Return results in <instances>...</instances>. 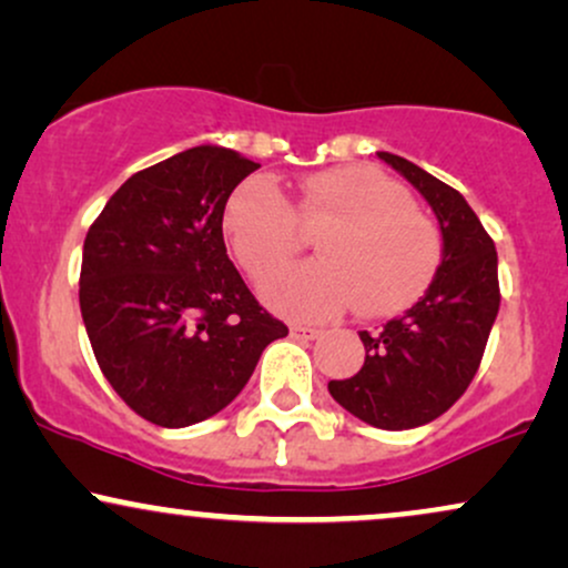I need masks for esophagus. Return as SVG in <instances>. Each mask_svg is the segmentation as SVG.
Returning a JSON list of instances; mask_svg holds the SVG:
<instances>
[{
	"label": "esophagus",
	"mask_w": 568,
	"mask_h": 568,
	"mask_svg": "<svg viewBox=\"0 0 568 568\" xmlns=\"http://www.w3.org/2000/svg\"><path fill=\"white\" fill-rule=\"evenodd\" d=\"M288 336H291L293 341H302V344H306V341H314V338H320V331H317V327L291 325V327H288Z\"/></svg>",
	"instance_id": "obj_1"
}]
</instances>
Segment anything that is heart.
Here are the masks:
<instances>
[{
	"instance_id": "obj_1",
	"label": "heart",
	"mask_w": 568,
	"mask_h": 568,
	"mask_svg": "<svg viewBox=\"0 0 568 568\" xmlns=\"http://www.w3.org/2000/svg\"><path fill=\"white\" fill-rule=\"evenodd\" d=\"M302 221L317 232L323 258L280 272L262 288L266 306L293 320L392 317L426 293L442 262L439 230L413 209L399 182L371 166L325 169L298 187L296 211L270 176H248L232 190L222 230L232 254L254 280L275 275L302 248Z\"/></svg>"
}]
</instances>
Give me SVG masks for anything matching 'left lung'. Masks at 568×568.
Segmentation results:
<instances>
[{
    "instance_id": "left-lung-1",
    "label": "left lung",
    "mask_w": 568,
    "mask_h": 568,
    "mask_svg": "<svg viewBox=\"0 0 568 568\" xmlns=\"http://www.w3.org/2000/svg\"><path fill=\"white\" fill-rule=\"evenodd\" d=\"M426 197L439 222L442 262L426 293L378 333L359 331L365 365L327 392L354 418L386 432L426 426L474 381L500 310L497 251L457 190L394 153H378Z\"/></svg>"
}]
</instances>
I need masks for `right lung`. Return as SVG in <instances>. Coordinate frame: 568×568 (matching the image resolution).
I'll use <instances>...</instances> for the list:
<instances>
[{
  "label": "right lung",
  "instance_id": "1",
  "mask_svg": "<svg viewBox=\"0 0 568 568\" xmlns=\"http://www.w3.org/2000/svg\"><path fill=\"white\" fill-rule=\"evenodd\" d=\"M258 163L197 145L129 176L87 232L79 304L108 384L163 428L193 426L243 392L288 327L230 262L222 211Z\"/></svg>",
  "mask_w": 568,
  "mask_h": 568
}]
</instances>
